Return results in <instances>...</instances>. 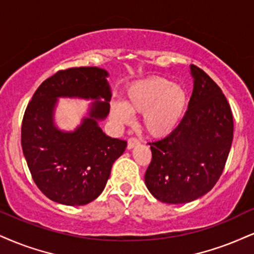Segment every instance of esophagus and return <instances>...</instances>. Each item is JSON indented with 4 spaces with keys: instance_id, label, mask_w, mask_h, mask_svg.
Returning a JSON list of instances; mask_svg holds the SVG:
<instances>
[{
    "instance_id": "obj_1",
    "label": "esophagus",
    "mask_w": 254,
    "mask_h": 254,
    "mask_svg": "<svg viewBox=\"0 0 254 254\" xmlns=\"http://www.w3.org/2000/svg\"><path fill=\"white\" fill-rule=\"evenodd\" d=\"M136 145H139V140H137L136 137L132 136V137H129V139H128V142H127V148L128 149L134 148V147H135Z\"/></svg>"
}]
</instances>
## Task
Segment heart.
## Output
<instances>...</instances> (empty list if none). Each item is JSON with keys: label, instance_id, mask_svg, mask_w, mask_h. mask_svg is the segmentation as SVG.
<instances>
[{"label": "heart", "instance_id": "heart-1", "mask_svg": "<svg viewBox=\"0 0 254 254\" xmlns=\"http://www.w3.org/2000/svg\"><path fill=\"white\" fill-rule=\"evenodd\" d=\"M189 98L180 86L165 77H149L129 86L125 102H112L111 115L121 125L129 124L132 114L143 113L146 130L155 137L170 135L187 111Z\"/></svg>", "mask_w": 254, "mask_h": 254}]
</instances>
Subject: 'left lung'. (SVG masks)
<instances>
[{
  "label": "left lung",
  "mask_w": 254,
  "mask_h": 254,
  "mask_svg": "<svg viewBox=\"0 0 254 254\" xmlns=\"http://www.w3.org/2000/svg\"><path fill=\"white\" fill-rule=\"evenodd\" d=\"M193 92L174 132L149 142L147 189L159 201L186 203L209 192L223 173L233 140L226 96L207 74L190 65Z\"/></svg>",
  "instance_id": "obj_1"
}]
</instances>
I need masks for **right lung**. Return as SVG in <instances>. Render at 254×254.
Returning <instances> with one entry per match:
<instances>
[{
    "mask_svg": "<svg viewBox=\"0 0 254 254\" xmlns=\"http://www.w3.org/2000/svg\"><path fill=\"white\" fill-rule=\"evenodd\" d=\"M107 76L98 67L59 70L40 84L28 103L22 120V151L34 183L53 201L81 206L95 200L114 161L126 149L127 141L106 135L98 125L109 113ZM58 97L97 101L74 132H62L52 119Z\"/></svg>",
    "mask_w": 254,
    "mask_h": 254,
    "instance_id": "1",
    "label": "right lung"
}]
</instances>
